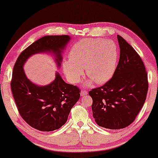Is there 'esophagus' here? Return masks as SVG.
<instances>
[{"instance_id":"esophagus-1","label":"esophagus","mask_w":158,"mask_h":158,"mask_svg":"<svg viewBox=\"0 0 158 158\" xmlns=\"http://www.w3.org/2000/svg\"><path fill=\"white\" fill-rule=\"evenodd\" d=\"M87 90H82L81 91V96H85V95H86V94H87Z\"/></svg>"}]
</instances>
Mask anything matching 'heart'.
<instances>
[{
	"instance_id": "obj_1",
	"label": "heart",
	"mask_w": 158,
	"mask_h": 158,
	"mask_svg": "<svg viewBox=\"0 0 158 158\" xmlns=\"http://www.w3.org/2000/svg\"><path fill=\"white\" fill-rule=\"evenodd\" d=\"M118 48L114 42L101 39H87L73 46L69 60L63 63V69L69 81L76 84L83 76V69L89 76L88 83L107 82L114 73L118 61Z\"/></svg>"
}]
</instances>
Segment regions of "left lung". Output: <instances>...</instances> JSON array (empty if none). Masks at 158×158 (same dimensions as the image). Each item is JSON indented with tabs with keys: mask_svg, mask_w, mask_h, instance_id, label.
<instances>
[{
	"mask_svg": "<svg viewBox=\"0 0 158 158\" xmlns=\"http://www.w3.org/2000/svg\"><path fill=\"white\" fill-rule=\"evenodd\" d=\"M120 58L115 72L102 86L89 92L92 110L99 127L120 129L132 123L146 99L148 81L139 54L127 41L117 35Z\"/></svg>",
	"mask_w": 158,
	"mask_h": 158,
	"instance_id": "left-lung-1",
	"label": "left lung"
}]
</instances>
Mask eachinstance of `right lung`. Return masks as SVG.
I'll return each mask as SVG.
<instances>
[{"mask_svg": "<svg viewBox=\"0 0 158 158\" xmlns=\"http://www.w3.org/2000/svg\"><path fill=\"white\" fill-rule=\"evenodd\" d=\"M69 40L68 35H48L39 39L22 52L14 65L10 87L19 114L30 127L41 131H52L66 122L71 108L80 98L81 89L65 83L59 73L48 85L33 84L23 71L24 63L37 53L52 52L60 65V49Z\"/></svg>", "mask_w": 158, "mask_h": 158, "instance_id": "1", "label": "right lung"}]
</instances>
